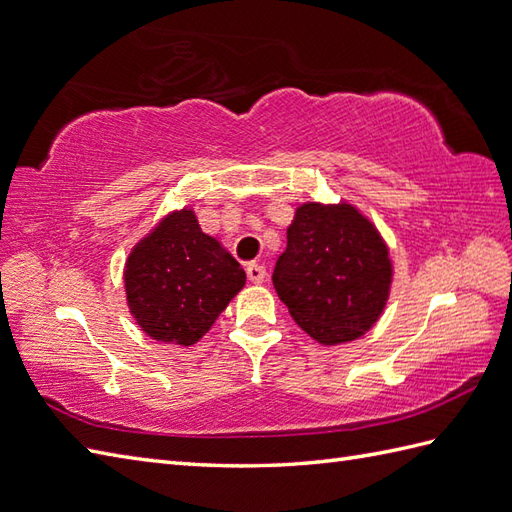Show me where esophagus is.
I'll list each match as a JSON object with an SVG mask.
<instances>
[{
    "mask_svg": "<svg viewBox=\"0 0 512 512\" xmlns=\"http://www.w3.org/2000/svg\"><path fill=\"white\" fill-rule=\"evenodd\" d=\"M246 275L253 283H261L266 279V268L261 264H255V261H251V264L246 266Z\"/></svg>",
    "mask_w": 512,
    "mask_h": 512,
    "instance_id": "esophagus-1",
    "label": "esophagus"
}]
</instances>
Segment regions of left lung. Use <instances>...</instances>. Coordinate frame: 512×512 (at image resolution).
<instances>
[{"label": "left lung", "instance_id": "1", "mask_svg": "<svg viewBox=\"0 0 512 512\" xmlns=\"http://www.w3.org/2000/svg\"><path fill=\"white\" fill-rule=\"evenodd\" d=\"M390 281L388 248L358 209L347 202L296 209L272 283L314 340L340 344L366 334L384 312Z\"/></svg>", "mask_w": 512, "mask_h": 512}]
</instances>
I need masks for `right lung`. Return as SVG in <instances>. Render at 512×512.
<instances>
[{"label":"right lung","mask_w":512,"mask_h":512,"mask_svg":"<svg viewBox=\"0 0 512 512\" xmlns=\"http://www.w3.org/2000/svg\"><path fill=\"white\" fill-rule=\"evenodd\" d=\"M130 314L152 340L189 344L207 334L246 272L218 240L200 231L192 209L163 218L128 255Z\"/></svg>","instance_id":"1"}]
</instances>
